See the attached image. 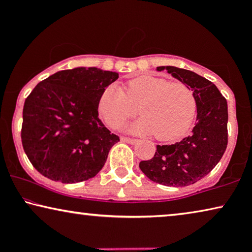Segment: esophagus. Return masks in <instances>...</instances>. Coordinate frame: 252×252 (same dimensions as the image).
I'll return each instance as SVG.
<instances>
[{
  "instance_id": "obj_1",
  "label": "esophagus",
  "mask_w": 252,
  "mask_h": 252,
  "mask_svg": "<svg viewBox=\"0 0 252 252\" xmlns=\"http://www.w3.org/2000/svg\"><path fill=\"white\" fill-rule=\"evenodd\" d=\"M120 141L122 142H126V143H130V144H134L137 142L136 139H129V137H125V136H122L120 137Z\"/></svg>"
}]
</instances>
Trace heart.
Masks as SVG:
<instances>
[{"instance_id": "obj_1", "label": "heart", "mask_w": 252, "mask_h": 252, "mask_svg": "<svg viewBox=\"0 0 252 252\" xmlns=\"http://www.w3.org/2000/svg\"><path fill=\"white\" fill-rule=\"evenodd\" d=\"M142 117L125 126L133 134H154L160 140H174L190 127L196 112L194 94L185 84L144 74L127 82L126 93L118 85L104 88L98 112L111 128H118L136 113Z\"/></svg>"}]
</instances>
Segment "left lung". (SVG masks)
I'll list each match as a JSON object with an SVG mask.
<instances>
[{"instance_id":"obj_1","label":"left lung","mask_w":252,"mask_h":252,"mask_svg":"<svg viewBox=\"0 0 252 252\" xmlns=\"http://www.w3.org/2000/svg\"><path fill=\"white\" fill-rule=\"evenodd\" d=\"M166 70L191 89L197 117L191 134L180 142L157 146L155 156L142 160L140 168L151 181L164 186L185 187L201 180L219 163L227 147V101L215 84L195 72L175 66H158Z\"/></svg>"}]
</instances>
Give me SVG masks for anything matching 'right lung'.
<instances>
[{
    "instance_id": "1",
    "label": "right lung",
    "mask_w": 252,
    "mask_h": 252,
    "mask_svg": "<svg viewBox=\"0 0 252 252\" xmlns=\"http://www.w3.org/2000/svg\"><path fill=\"white\" fill-rule=\"evenodd\" d=\"M118 77L81 66L58 71L35 86L24 104L22 142L37 172L75 184L102 170L119 136L98 118V101Z\"/></svg>"
}]
</instances>
